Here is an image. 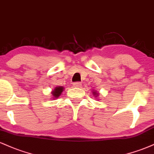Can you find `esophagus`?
<instances>
[{"mask_svg":"<svg viewBox=\"0 0 154 154\" xmlns=\"http://www.w3.org/2000/svg\"><path fill=\"white\" fill-rule=\"evenodd\" d=\"M73 85L74 87H76V88H80L81 86V84L80 82H75L73 83Z\"/></svg>","mask_w":154,"mask_h":154,"instance_id":"esophagus-1","label":"esophagus"}]
</instances>
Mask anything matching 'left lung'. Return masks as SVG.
<instances>
[{"label": "left lung", "mask_w": 154, "mask_h": 154, "mask_svg": "<svg viewBox=\"0 0 154 154\" xmlns=\"http://www.w3.org/2000/svg\"><path fill=\"white\" fill-rule=\"evenodd\" d=\"M93 94H94V96L95 97H97V95H98L99 94H98V93H97V92H96V91H94V92H93Z\"/></svg>", "instance_id": "8db88e82"}]
</instances>
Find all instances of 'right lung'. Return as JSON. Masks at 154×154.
<instances>
[{
	"mask_svg": "<svg viewBox=\"0 0 154 154\" xmlns=\"http://www.w3.org/2000/svg\"><path fill=\"white\" fill-rule=\"evenodd\" d=\"M63 89H64V88H63V86H57V87H55V89L52 91V98L53 99L58 98L60 95L61 94H62V92L63 91Z\"/></svg>",
	"mask_w": 154,
	"mask_h": 154,
	"instance_id": "obj_1",
	"label": "right lung"
}]
</instances>
